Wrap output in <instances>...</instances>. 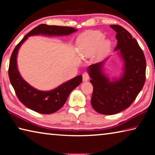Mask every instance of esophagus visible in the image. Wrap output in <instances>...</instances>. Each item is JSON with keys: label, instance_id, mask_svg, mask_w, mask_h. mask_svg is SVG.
<instances>
[{"label": "esophagus", "instance_id": "1", "mask_svg": "<svg viewBox=\"0 0 155 155\" xmlns=\"http://www.w3.org/2000/svg\"><path fill=\"white\" fill-rule=\"evenodd\" d=\"M89 78H90V76H89L88 73L84 72L83 74V81L84 82H85V81H87L89 80Z\"/></svg>", "mask_w": 155, "mask_h": 155}]
</instances>
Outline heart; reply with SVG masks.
Wrapping results in <instances>:
<instances>
[{"instance_id": "heart-1", "label": "heart", "mask_w": 155, "mask_h": 155, "mask_svg": "<svg viewBox=\"0 0 155 155\" xmlns=\"http://www.w3.org/2000/svg\"><path fill=\"white\" fill-rule=\"evenodd\" d=\"M98 31H87L77 40V51L81 59L90 58L95 54L97 60L103 59L111 49V42Z\"/></svg>"}]
</instances>
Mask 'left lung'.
<instances>
[{"instance_id":"1","label":"left lung","mask_w":155,"mask_h":155,"mask_svg":"<svg viewBox=\"0 0 155 155\" xmlns=\"http://www.w3.org/2000/svg\"><path fill=\"white\" fill-rule=\"evenodd\" d=\"M110 27L117 33L115 51H117L123 61L122 74L110 80L104 72L107 59L87 68L91 78L90 83L94 87L91 106L103 115L115 114L127 109L140 92L146 81V59L137 40L121 26Z\"/></svg>"}]
</instances>
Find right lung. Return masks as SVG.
<instances>
[{"label":"right lung","instance_id":"1","mask_svg":"<svg viewBox=\"0 0 155 155\" xmlns=\"http://www.w3.org/2000/svg\"><path fill=\"white\" fill-rule=\"evenodd\" d=\"M77 31L72 27L41 24L27 33L15 46L10 58L9 77L18 99L28 108L42 114H51L57 111L64 106L70 92L82 82V76L78 75L52 90H37L26 82L18 71L17 56L20 46L30 36L68 35Z\"/></svg>","mask_w":155,"mask_h":155}]
</instances>
